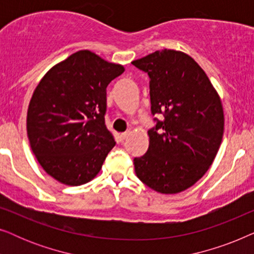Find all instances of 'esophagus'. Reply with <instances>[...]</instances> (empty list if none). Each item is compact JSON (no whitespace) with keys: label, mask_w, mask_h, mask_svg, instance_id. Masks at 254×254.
I'll list each match as a JSON object with an SVG mask.
<instances>
[{"label":"esophagus","mask_w":254,"mask_h":254,"mask_svg":"<svg viewBox=\"0 0 254 254\" xmlns=\"http://www.w3.org/2000/svg\"><path fill=\"white\" fill-rule=\"evenodd\" d=\"M129 134H130V131H125V133H121V134H120L121 140H125V138H126Z\"/></svg>","instance_id":"1"}]
</instances>
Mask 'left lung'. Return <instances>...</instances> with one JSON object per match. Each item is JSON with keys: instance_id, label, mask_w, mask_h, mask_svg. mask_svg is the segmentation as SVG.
<instances>
[{"instance_id": "8db88e82", "label": "left lung", "mask_w": 254, "mask_h": 254, "mask_svg": "<svg viewBox=\"0 0 254 254\" xmlns=\"http://www.w3.org/2000/svg\"><path fill=\"white\" fill-rule=\"evenodd\" d=\"M150 77L152 114L149 148L134 158L135 173L162 194H177L202 178L216 157L224 131L221 97L202 68L180 51H156L131 62Z\"/></svg>"}]
</instances>
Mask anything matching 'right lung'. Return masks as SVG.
<instances>
[{
    "mask_svg": "<svg viewBox=\"0 0 254 254\" xmlns=\"http://www.w3.org/2000/svg\"><path fill=\"white\" fill-rule=\"evenodd\" d=\"M124 71L123 64L83 50L38 83L27 109V137L41 168L59 183H89L116 145L104 118L106 88Z\"/></svg>",
    "mask_w": 254,
    "mask_h": 254,
    "instance_id": "add662e5",
    "label": "right lung"
}]
</instances>
